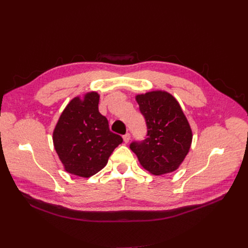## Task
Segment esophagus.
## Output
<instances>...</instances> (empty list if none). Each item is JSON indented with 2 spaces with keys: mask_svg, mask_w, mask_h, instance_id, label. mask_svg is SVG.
I'll return each mask as SVG.
<instances>
[{
  "mask_svg": "<svg viewBox=\"0 0 248 248\" xmlns=\"http://www.w3.org/2000/svg\"><path fill=\"white\" fill-rule=\"evenodd\" d=\"M130 133H126V134H124L123 135V139H124V142L125 143H128L129 142V140H130Z\"/></svg>",
  "mask_w": 248,
  "mask_h": 248,
  "instance_id": "esophagus-1",
  "label": "esophagus"
}]
</instances>
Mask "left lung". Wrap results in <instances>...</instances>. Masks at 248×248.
I'll return each mask as SVG.
<instances>
[{"mask_svg": "<svg viewBox=\"0 0 248 248\" xmlns=\"http://www.w3.org/2000/svg\"><path fill=\"white\" fill-rule=\"evenodd\" d=\"M147 133L143 140L132 141L131 150L149 172L159 175L175 170L192 143V130L186 118L170 93L155 91L136 96Z\"/></svg>", "mask_w": 248, "mask_h": 248, "instance_id": "left-lung-1", "label": "left lung"}]
</instances>
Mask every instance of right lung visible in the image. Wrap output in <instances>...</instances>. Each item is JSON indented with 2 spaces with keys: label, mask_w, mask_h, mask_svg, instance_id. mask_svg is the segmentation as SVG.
<instances>
[{
  "label": "right lung",
  "mask_w": 248,
  "mask_h": 248,
  "mask_svg": "<svg viewBox=\"0 0 248 248\" xmlns=\"http://www.w3.org/2000/svg\"><path fill=\"white\" fill-rule=\"evenodd\" d=\"M97 93L69 102L53 131V144L69 173L89 178L108 162L122 137L109 129L107 118L99 112Z\"/></svg>",
  "instance_id": "add662e5"
}]
</instances>
